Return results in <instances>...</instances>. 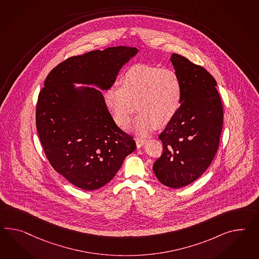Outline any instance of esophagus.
Listing matches in <instances>:
<instances>
[{
	"instance_id": "obj_1",
	"label": "esophagus",
	"mask_w": 259,
	"mask_h": 259,
	"mask_svg": "<svg viewBox=\"0 0 259 259\" xmlns=\"http://www.w3.org/2000/svg\"><path fill=\"white\" fill-rule=\"evenodd\" d=\"M146 142V140L145 139H136V146L138 148H140V147L145 146Z\"/></svg>"
}]
</instances>
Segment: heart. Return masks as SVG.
Instances as JSON below:
<instances>
[{
	"instance_id": "1",
	"label": "heart",
	"mask_w": 259,
	"mask_h": 259,
	"mask_svg": "<svg viewBox=\"0 0 259 259\" xmlns=\"http://www.w3.org/2000/svg\"><path fill=\"white\" fill-rule=\"evenodd\" d=\"M120 87L107 90L105 103L113 120L122 126H126L137 108L140 113L131 127L139 135L151 133L157 126H167L182 102L183 88L179 75L159 66L134 65L121 77Z\"/></svg>"
}]
</instances>
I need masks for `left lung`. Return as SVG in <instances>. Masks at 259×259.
Segmentation results:
<instances>
[{
    "mask_svg": "<svg viewBox=\"0 0 259 259\" xmlns=\"http://www.w3.org/2000/svg\"><path fill=\"white\" fill-rule=\"evenodd\" d=\"M170 60L182 82L183 97L177 115L159 134L163 153L153 171L163 185L179 189L210 165L219 146L224 112L217 82L204 67L177 53Z\"/></svg>",
    "mask_w": 259,
    "mask_h": 259,
    "instance_id": "left-lung-1",
    "label": "left lung"
}]
</instances>
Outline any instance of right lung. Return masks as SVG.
Masks as SVG:
<instances>
[{
  "label": "right lung",
  "mask_w": 259,
  "mask_h": 259,
  "mask_svg": "<svg viewBox=\"0 0 259 259\" xmlns=\"http://www.w3.org/2000/svg\"><path fill=\"white\" fill-rule=\"evenodd\" d=\"M132 47L92 51L62 62L47 76L36 105V128L54 170L84 191L106 185L136 148L113 121L102 92L138 53ZM87 84L93 88H76Z\"/></svg>",
  "instance_id": "obj_1"
}]
</instances>
